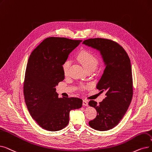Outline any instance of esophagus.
Masks as SVG:
<instances>
[{"instance_id": "esophagus-1", "label": "esophagus", "mask_w": 152, "mask_h": 152, "mask_svg": "<svg viewBox=\"0 0 152 152\" xmlns=\"http://www.w3.org/2000/svg\"><path fill=\"white\" fill-rule=\"evenodd\" d=\"M83 105L84 106H88V102L86 100H83Z\"/></svg>"}]
</instances>
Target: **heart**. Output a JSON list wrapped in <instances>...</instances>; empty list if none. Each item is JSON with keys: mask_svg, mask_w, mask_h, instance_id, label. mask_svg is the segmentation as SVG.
I'll return each instance as SVG.
<instances>
[{"mask_svg": "<svg viewBox=\"0 0 152 152\" xmlns=\"http://www.w3.org/2000/svg\"><path fill=\"white\" fill-rule=\"evenodd\" d=\"M77 60H79L85 70L89 69H95L98 64L97 59L93 54L87 50H83L77 55ZM70 66L69 60H66L62 64V69L64 75H67Z\"/></svg>", "mask_w": 152, "mask_h": 152, "instance_id": "1", "label": "heart"}]
</instances>
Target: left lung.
I'll return each mask as SVG.
<instances>
[{"label":"left lung","instance_id":"left-lung-1","mask_svg":"<svg viewBox=\"0 0 152 152\" xmlns=\"http://www.w3.org/2000/svg\"><path fill=\"white\" fill-rule=\"evenodd\" d=\"M83 45L99 51L105 69L97 89L105 91L104 99L97 104L90 101L89 105L97 111V116L89 122L95 130L105 131L114 128L126 113L133 95V83L130 58L117 43L104 38H91Z\"/></svg>","mask_w":152,"mask_h":152}]
</instances>
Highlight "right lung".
Here are the masks:
<instances>
[{"label": "right lung", "mask_w": 152, "mask_h": 152, "mask_svg": "<svg viewBox=\"0 0 152 152\" xmlns=\"http://www.w3.org/2000/svg\"><path fill=\"white\" fill-rule=\"evenodd\" d=\"M81 40L50 37L31 53L25 71V101L32 118L49 131L63 129L68 124L71 110L82 107L77 97H59L55 87L64 80L62 64Z\"/></svg>", "instance_id": "right-lung-1"}]
</instances>
